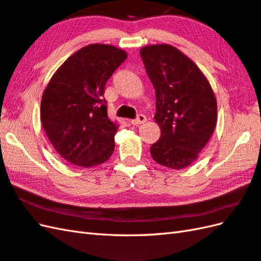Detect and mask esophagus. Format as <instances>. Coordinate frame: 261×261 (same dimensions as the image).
<instances>
[{"label": "esophagus", "instance_id": "obj_1", "mask_svg": "<svg viewBox=\"0 0 261 261\" xmlns=\"http://www.w3.org/2000/svg\"><path fill=\"white\" fill-rule=\"evenodd\" d=\"M145 121H147V118H145L144 114H139V116H138L136 119L131 120L130 122H131V124H133V125H140V124L144 123Z\"/></svg>", "mask_w": 261, "mask_h": 261}]
</instances>
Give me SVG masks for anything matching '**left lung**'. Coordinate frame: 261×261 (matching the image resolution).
Returning a JSON list of instances; mask_svg holds the SVG:
<instances>
[{
    "label": "left lung",
    "mask_w": 261,
    "mask_h": 261,
    "mask_svg": "<svg viewBox=\"0 0 261 261\" xmlns=\"http://www.w3.org/2000/svg\"><path fill=\"white\" fill-rule=\"evenodd\" d=\"M140 56L155 90L154 120L161 137L150 148L152 159L184 169L198 158L217 123V101L207 79L178 48L148 45Z\"/></svg>",
    "instance_id": "obj_1"
}]
</instances>
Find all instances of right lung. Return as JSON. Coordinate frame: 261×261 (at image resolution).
Returning <instances> with one entry per match:
<instances>
[{
    "label": "right lung",
    "instance_id": "obj_1",
    "mask_svg": "<svg viewBox=\"0 0 261 261\" xmlns=\"http://www.w3.org/2000/svg\"><path fill=\"white\" fill-rule=\"evenodd\" d=\"M126 59L109 44L76 51L51 77L41 101V122L64 160L84 168L101 165L114 150L119 124L108 117L107 81Z\"/></svg>",
    "mask_w": 261,
    "mask_h": 261
}]
</instances>
